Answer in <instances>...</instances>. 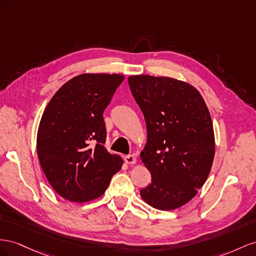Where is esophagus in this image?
<instances>
[{
    "label": "esophagus",
    "instance_id": "34e87169",
    "mask_svg": "<svg viewBox=\"0 0 256 256\" xmlns=\"http://www.w3.org/2000/svg\"><path fill=\"white\" fill-rule=\"evenodd\" d=\"M124 160H126V163L128 164H134L136 162V158L133 154H128L124 156Z\"/></svg>",
    "mask_w": 256,
    "mask_h": 256
}]
</instances>
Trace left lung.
Segmentation results:
<instances>
[{
  "label": "left lung",
  "instance_id": "8db88e82",
  "mask_svg": "<svg viewBox=\"0 0 256 256\" xmlns=\"http://www.w3.org/2000/svg\"><path fill=\"white\" fill-rule=\"evenodd\" d=\"M148 140L140 153L151 172L142 198L160 210L191 200L208 178L214 156L211 116L200 93L186 82L148 75L128 77Z\"/></svg>",
  "mask_w": 256,
  "mask_h": 256
}]
</instances>
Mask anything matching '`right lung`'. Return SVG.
Returning a JSON list of instances; mask_svg holds the SVG:
<instances>
[{"mask_svg": "<svg viewBox=\"0 0 256 256\" xmlns=\"http://www.w3.org/2000/svg\"><path fill=\"white\" fill-rule=\"evenodd\" d=\"M124 77L82 74L50 100L38 132L40 166L54 191L70 202L103 195L123 160L105 148L104 110Z\"/></svg>", "mask_w": 256, "mask_h": 256, "instance_id": "1", "label": "right lung"}]
</instances>
